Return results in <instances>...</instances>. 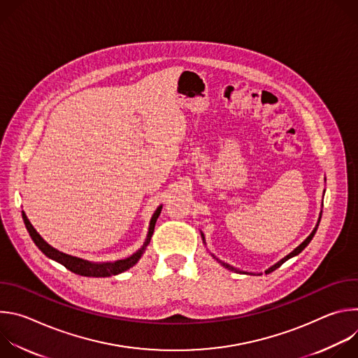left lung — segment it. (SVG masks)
I'll list each match as a JSON object with an SVG mask.
<instances>
[{
  "label": "left lung",
  "instance_id": "8db88e82",
  "mask_svg": "<svg viewBox=\"0 0 358 358\" xmlns=\"http://www.w3.org/2000/svg\"><path fill=\"white\" fill-rule=\"evenodd\" d=\"M320 218H322V214H320V217H319V221H317V224H316L315 229L312 231V234H310V235H309L308 238H306V239H304V241H303V242H301V243H300V245H299V246H297V248H296L294 250H292V252H290L289 255H286V257H285L283 259H280V261H279L278 264H275L273 266H271L269 269H266V271H265V273H271V272H273L275 269H278L279 266H282V265H283V264H285V262H286L287 259H290V258L296 257V255H299V253H300V252H301V250H303V249H304L306 246H308V245L310 243V241L313 239V236H315V234H316L317 228H319V224H320ZM201 236H202V242H203V243H206V238H203V234H201ZM213 257H214V255H213ZM214 258H215V257H214ZM215 259H217V261H218V262H220V264H221V265H222L224 268H227L228 271H232V272L235 271V272H239V273H245V275H253L252 272H245V271H239V269H235L234 266H231V265H228V264H225V262L220 261L218 258H215ZM259 275H261V273H259Z\"/></svg>",
  "mask_w": 358,
  "mask_h": 358
}]
</instances>
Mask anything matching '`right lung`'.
I'll return each instance as SVG.
<instances>
[{
  "label": "right lung",
  "mask_w": 358,
  "mask_h": 358,
  "mask_svg": "<svg viewBox=\"0 0 358 358\" xmlns=\"http://www.w3.org/2000/svg\"><path fill=\"white\" fill-rule=\"evenodd\" d=\"M162 208L163 206H160L156 213L152 214L151 217V221H150V227H148V234H147V238H145V242L143 243V246L134 252L131 257L126 258V259H120V261H116V262H103V264H94V262H89V261H85V259H80V258H76V257H72V255H68V253H64L55 248L50 246L49 243H46L42 236L36 232V229L31 225L29 220L27 218L25 213L22 211V220H24V224L32 238V241L35 242V245L46 255L48 258L54 259L57 262H59L61 265H64L66 269H69L71 272L76 273V275H80V276H92V278H108V276H113V275H119L130 268H133L138 259L141 258L143 252L145 250L147 245L150 243V239H151V235L152 232H155V225L157 222V218L162 213Z\"/></svg>",
  "instance_id": "right-lung-1"
}]
</instances>
